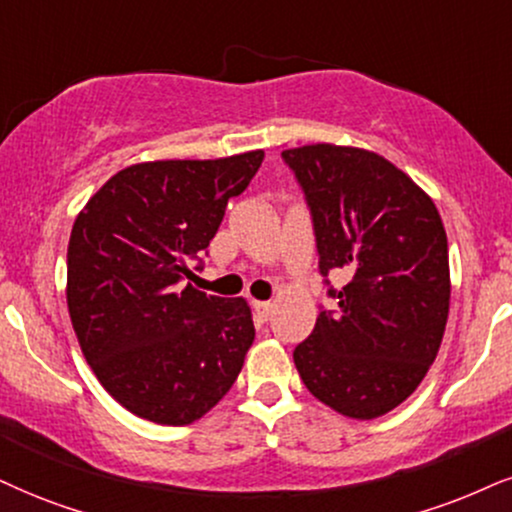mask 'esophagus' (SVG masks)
Returning a JSON list of instances; mask_svg holds the SVG:
<instances>
[{
    "label": "esophagus",
    "mask_w": 512,
    "mask_h": 512,
    "mask_svg": "<svg viewBox=\"0 0 512 512\" xmlns=\"http://www.w3.org/2000/svg\"><path fill=\"white\" fill-rule=\"evenodd\" d=\"M251 306H254V311L261 320H268L270 313H273V304H270V301H254Z\"/></svg>",
    "instance_id": "1"
}]
</instances>
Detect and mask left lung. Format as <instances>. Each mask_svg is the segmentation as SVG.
<instances>
[{
  "label": "left lung",
  "mask_w": 512,
  "mask_h": 512,
  "mask_svg": "<svg viewBox=\"0 0 512 512\" xmlns=\"http://www.w3.org/2000/svg\"><path fill=\"white\" fill-rule=\"evenodd\" d=\"M311 206L320 273L344 270L294 365L318 401L353 420L394 410L437 358L451 304L449 242L434 201L394 163L358 147L285 149Z\"/></svg>",
  "instance_id": "obj_1"
}]
</instances>
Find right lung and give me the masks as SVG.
Returning <instances> with one entry per match:
<instances>
[{"instance_id": "obj_1", "label": "right lung", "mask_w": 512, "mask_h": 512, "mask_svg": "<svg viewBox=\"0 0 512 512\" xmlns=\"http://www.w3.org/2000/svg\"><path fill=\"white\" fill-rule=\"evenodd\" d=\"M261 161L263 149L135 163L75 218L66 277L75 337L102 387L137 418L192 425L242 370L256 334L246 299L182 280Z\"/></svg>"}]
</instances>
